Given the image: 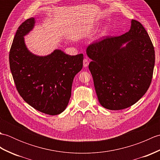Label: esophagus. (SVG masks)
<instances>
[{
    "mask_svg": "<svg viewBox=\"0 0 160 160\" xmlns=\"http://www.w3.org/2000/svg\"><path fill=\"white\" fill-rule=\"evenodd\" d=\"M89 60H88L87 58H85L83 60V66H84V67H87L88 65H89Z\"/></svg>",
    "mask_w": 160,
    "mask_h": 160,
    "instance_id": "34e87169",
    "label": "esophagus"
}]
</instances>
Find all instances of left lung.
<instances>
[{"label": "left lung", "instance_id": "left-lung-1", "mask_svg": "<svg viewBox=\"0 0 160 160\" xmlns=\"http://www.w3.org/2000/svg\"><path fill=\"white\" fill-rule=\"evenodd\" d=\"M124 44L125 46H123ZM89 69L100 104L109 110L133 105L147 92L155 66V50L142 24L131 20L124 34L91 44Z\"/></svg>", "mask_w": 160, "mask_h": 160}]
</instances>
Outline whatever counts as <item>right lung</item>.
<instances>
[{
  "mask_svg": "<svg viewBox=\"0 0 160 160\" xmlns=\"http://www.w3.org/2000/svg\"><path fill=\"white\" fill-rule=\"evenodd\" d=\"M30 18L18 28L10 49L9 66L20 96L35 109L51 115L67 108L75 76L83 65V54L70 56L56 49L45 56L32 53L24 36L35 25Z\"/></svg>",
  "mask_w": 160,
  "mask_h": 160,
  "instance_id": "add662e5",
  "label": "right lung"
}]
</instances>
